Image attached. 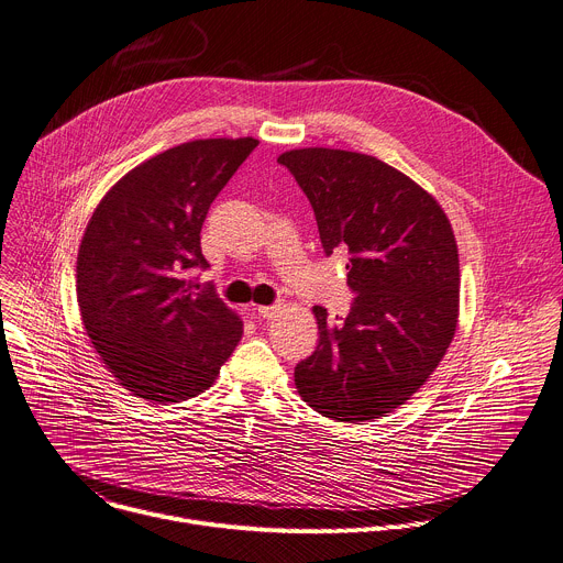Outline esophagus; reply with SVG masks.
Wrapping results in <instances>:
<instances>
[{"label":"esophagus","instance_id":"esophagus-1","mask_svg":"<svg viewBox=\"0 0 563 563\" xmlns=\"http://www.w3.org/2000/svg\"><path fill=\"white\" fill-rule=\"evenodd\" d=\"M278 310H280L278 305H261V308H258V317L269 321V319H274V317L278 314Z\"/></svg>","mask_w":563,"mask_h":563}]
</instances>
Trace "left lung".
<instances>
[{
  "mask_svg": "<svg viewBox=\"0 0 563 563\" xmlns=\"http://www.w3.org/2000/svg\"><path fill=\"white\" fill-rule=\"evenodd\" d=\"M278 164L310 199L325 255L347 253L354 294L343 323L314 308L319 345L296 364V388L325 418H382L429 379L453 339L460 267L451 224L427 190L377 157L302 147Z\"/></svg>",
  "mask_w": 563,
  "mask_h": 563,
  "instance_id": "left-lung-1",
  "label": "left lung"
}]
</instances>
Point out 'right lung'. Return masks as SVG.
Segmentation results:
<instances>
[{"label":"right lung","instance_id":"obj_1","mask_svg":"<svg viewBox=\"0 0 563 563\" xmlns=\"http://www.w3.org/2000/svg\"><path fill=\"white\" fill-rule=\"evenodd\" d=\"M255 139L181 143L130 170L93 211L78 251L85 330L134 395L173 404L207 390L242 336V321L195 285L209 269L201 224Z\"/></svg>","mask_w":563,"mask_h":563}]
</instances>
